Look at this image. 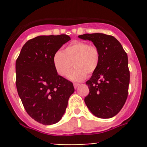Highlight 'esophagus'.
Masks as SVG:
<instances>
[{
	"label": "esophagus",
	"mask_w": 147,
	"mask_h": 147,
	"mask_svg": "<svg viewBox=\"0 0 147 147\" xmlns=\"http://www.w3.org/2000/svg\"><path fill=\"white\" fill-rule=\"evenodd\" d=\"M73 85H74V88H75V89H77V87L79 86V84H77V83H74Z\"/></svg>",
	"instance_id": "34e87169"
}]
</instances>
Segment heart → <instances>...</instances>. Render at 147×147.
<instances>
[{"mask_svg": "<svg viewBox=\"0 0 147 147\" xmlns=\"http://www.w3.org/2000/svg\"><path fill=\"white\" fill-rule=\"evenodd\" d=\"M100 52L95 45L86 42H72L62 52H57L53 57L55 70L61 77H65L74 65L76 68L68 75L69 79L79 82L86 77L87 74H92L98 68Z\"/></svg>", "mask_w": 147, "mask_h": 147, "instance_id": "1", "label": "heart"}]
</instances>
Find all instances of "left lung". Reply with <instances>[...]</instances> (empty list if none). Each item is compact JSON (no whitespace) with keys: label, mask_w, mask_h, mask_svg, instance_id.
Here are the masks:
<instances>
[{"label":"left lung","mask_w":147,"mask_h":147,"mask_svg":"<svg viewBox=\"0 0 147 147\" xmlns=\"http://www.w3.org/2000/svg\"><path fill=\"white\" fill-rule=\"evenodd\" d=\"M78 37L92 41L100 52L98 68L86 83L89 94L84 102L96 117H114L127 99L130 82L127 54L121 43L111 35L84 34Z\"/></svg>","instance_id":"1"}]
</instances>
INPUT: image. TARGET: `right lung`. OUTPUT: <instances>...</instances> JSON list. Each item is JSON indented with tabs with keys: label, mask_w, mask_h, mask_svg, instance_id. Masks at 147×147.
<instances>
[{
	"label": "right lung",
	"mask_w": 147,
	"mask_h": 147,
	"mask_svg": "<svg viewBox=\"0 0 147 147\" xmlns=\"http://www.w3.org/2000/svg\"><path fill=\"white\" fill-rule=\"evenodd\" d=\"M70 40L66 34L36 36L25 43L16 59L18 95L28 114L45 125L61 119L75 91L72 82L59 75L53 65L54 55Z\"/></svg>",
	"instance_id": "1"
}]
</instances>
